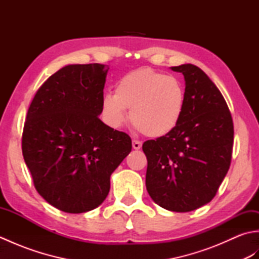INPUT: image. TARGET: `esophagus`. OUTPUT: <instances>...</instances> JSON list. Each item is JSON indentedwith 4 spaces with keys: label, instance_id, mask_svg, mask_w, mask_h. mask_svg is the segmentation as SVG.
<instances>
[{
    "label": "esophagus",
    "instance_id": "esophagus-1",
    "mask_svg": "<svg viewBox=\"0 0 259 259\" xmlns=\"http://www.w3.org/2000/svg\"><path fill=\"white\" fill-rule=\"evenodd\" d=\"M133 148H134V149H136V150L140 149V148H141V142L138 141V140H134L133 141Z\"/></svg>",
    "mask_w": 259,
    "mask_h": 259
}]
</instances>
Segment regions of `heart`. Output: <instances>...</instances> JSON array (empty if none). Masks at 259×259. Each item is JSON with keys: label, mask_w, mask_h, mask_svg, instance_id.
<instances>
[{"label": "heart", "mask_w": 259, "mask_h": 259, "mask_svg": "<svg viewBox=\"0 0 259 259\" xmlns=\"http://www.w3.org/2000/svg\"><path fill=\"white\" fill-rule=\"evenodd\" d=\"M185 87L178 78L151 68L131 71L115 85L114 96L102 99V114L107 123L119 128L129 120L137 130L150 138H160L176 129L184 114Z\"/></svg>", "instance_id": "b5f03b06"}]
</instances>
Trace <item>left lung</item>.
<instances>
[{"label": "left lung", "mask_w": 259, "mask_h": 259, "mask_svg": "<svg viewBox=\"0 0 259 259\" xmlns=\"http://www.w3.org/2000/svg\"><path fill=\"white\" fill-rule=\"evenodd\" d=\"M171 70L186 81L184 114L169 135L142 145L146 187L160 207L187 212L216 196L232 161L234 123L222 92L200 68L183 64Z\"/></svg>", "instance_id": "8db88e82"}]
</instances>
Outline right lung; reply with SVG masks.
Listing matches in <instances>:
<instances>
[{"mask_svg":"<svg viewBox=\"0 0 259 259\" xmlns=\"http://www.w3.org/2000/svg\"><path fill=\"white\" fill-rule=\"evenodd\" d=\"M108 67L72 64L52 74L27 110L22 153L33 184L60 210L101 205L110 176L131 151V138L99 119Z\"/></svg>","mask_w":259,"mask_h":259,"instance_id":"right-lung-1","label":"right lung"}]
</instances>
